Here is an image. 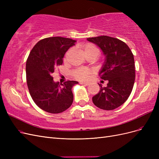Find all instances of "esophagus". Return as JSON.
Returning <instances> with one entry per match:
<instances>
[{
  "label": "esophagus",
  "mask_w": 159,
  "mask_h": 159,
  "mask_svg": "<svg viewBox=\"0 0 159 159\" xmlns=\"http://www.w3.org/2000/svg\"><path fill=\"white\" fill-rule=\"evenodd\" d=\"M80 84L81 85H88L89 84V83H88V82H80Z\"/></svg>",
  "instance_id": "esophagus-1"
}]
</instances>
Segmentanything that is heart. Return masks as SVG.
<instances>
[{
	"mask_svg": "<svg viewBox=\"0 0 159 159\" xmlns=\"http://www.w3.org/2000/svg\"><path fill=\"white\" fill-rule=\"evenodd\" d=\"M84 52L85 55H89V54H96L98 55L99 50L98 48L95 45L90 44V43H88L85 44L84 46ZM93 73V70L89 68H78L72 71V75L74 78L78 80H85L88 78V77L92 74Z\"/></svg>",
	"mask_w": 159,
	"mask_h": 159,
	"instance_id": "heart-1",
	"label": "heart"
}]
</instances>
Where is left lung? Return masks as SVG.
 I'll return each instance as SVG.
<instances>
[{"instance_id": "obj_1", "label": "left lung", "mask_w": 159, "mask_h": 159, "mask_svg": "<svg viewBox=\"0 0 159 159\" xmlns=\"http://www.w3.org/2000/svg\"><path fill=\"white\" fill-rule=\"evenodd\" d=\"M98 45L106 56L99 72L101 79L108 80L107 86L99 84V92L92 98L95 106L104 110H113L121 106L131 94L135 79L133 53L124 42L107 36L88 38Z\"/></svg>"}]
</instances>
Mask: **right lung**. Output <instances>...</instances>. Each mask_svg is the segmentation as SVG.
<instances>
[{
    "label": "right lung",
    "instance_id": "right-lung-1",
    "mask_svg": "<svg viewBox=\"0 0 159 159\" xmlns=\"http://www.w3.org/2000/svg\"><path fill=\"white\" fill-rule=\"evenodd\" d=\"M76 41L64 37H50L38 42L32 49L26 64V82L31 97L42 110L60 113L73 103L72 87L78 82H54L52 74L63 63L66 52Z\"/></svg>",
    "mask_w": 159,
    "mask_h": 159
}]
</instances>
